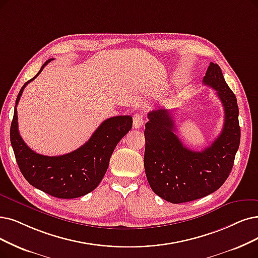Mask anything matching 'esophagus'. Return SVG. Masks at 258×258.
<instances>
[{
    "mask_svg": "<svg viewBox=\"0 0 258 258\" xmlns=\"http://www.w3.org/2000/svg\"><path fill=\"white\" fill-rule=\"evenodd\" d=\"M143 123H144V120H143L142 113H139V112L135 113V114H133V128L139 129L143 126Z\"/></svg>",
    "mask_w": 258,
    "mask_h": 258,
    "instance_id": "34e87169",
    "label": "esophagus"
}]
</instances>
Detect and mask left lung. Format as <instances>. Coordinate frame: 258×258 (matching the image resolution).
I'll list each match as a JSON object with an SVG mask.
<instances>
[{"instance_id": "1", "label": "left lung", "mask_w": 258, "mask_h": 258, "mask_svg": "<svg viewBox=\"0 0 258 258\" xmlns=\"http://www.w3.org/2000/svg\"><path fill=\"white\" fill-rule=\"evenodd\" d=\"M203 84L216 90L224 109L222 131L204 150L194 151L183 145L167 110L148 113L144 167L151 189L171 203L197 200L220 188L230 176L239 147L237 99L217 63H210Z\"/></svg>"}]
</instances>
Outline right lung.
<instances>
[{"label": "right lung", "instance_id": "1", "mask_svg": "<svg viewBox=\"0 0 258 258\" xmlns=\"http://www.w3.org/2000/svg\"><path fill=\"white\" fill-rule=\"evenodd\" d=\"M51 60L44 62L37 75L25 82L20 90L10 126V142L18 166L30 185L56 198L73 199L98 186L108 169L113 151L132 128V117L119 115L102 121L86 144L70 153L57 157L36 153L20 136L17 106L25 87Z\"/></svg>", "mask_w": 258, "mask_h": 258}]
</instances>
